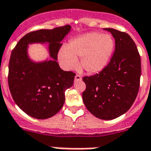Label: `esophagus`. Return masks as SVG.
<instances>
[{"instance_id":"esophagus-1","label":"esophagus","mask_w":151,"mask_h":151,"mask_svg":"<svg viewBox=\"0 0 151 151\" xmlns=\"http://www.w3.org/2000/svg\"><path fill=\"white\" fill-rule=\"evenodd\" d=\"M81 80H82V77L80 75H76L75 76V81H81Z\"/></svg>"}]
</instances>
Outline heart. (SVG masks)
I'll return each mask as SVG.
<instances>
[{
  "instance_id": "heart-1",
  "label": "heart",
  "mask_w": 151,
  "mask_h": 151,
  "mask_svg": "<svg viewBox=\"0 0 151 151\" xmlns=\"http://www.w3.org/2000/svg\"><path fill=\"white\" fill-rule=\"evenodd\" d=\"M114 48V40L108 34L91 32L72 39L61 47L58 58L63 66L71 70L80 67L88 73H97L106 66Z\"/></svg>"
}]
</instances>
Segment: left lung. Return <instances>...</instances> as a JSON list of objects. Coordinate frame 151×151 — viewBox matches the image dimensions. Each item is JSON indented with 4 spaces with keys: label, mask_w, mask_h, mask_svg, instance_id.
Wrapping results in <instances>:
<instances>
[{
    "label": "left lung",
    "mask_w": 151,
    "mask_h": 151,
    "mask_svg": "<svg viewBox=\"0 0 151 151\" xmlns=\"http://www.w3.org/2000/svg\"><path fill=\"white\" fill-rule=\"evenodd\" d=\"M110 32L115 42L109 63L99 74L83 78L86 89L83 100L96 117L111 120L131 108L139 89L141 59L135 43L126 32L114 28Z\"/></svg>",
    "instance_id": "obj_1"
}]
</instances>
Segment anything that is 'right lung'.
<instances>
[{
  "instance_id": "1",
  "label": "right lung",
  "mask_w": 151,
  "mask_h": 151,
  "mask_svg": "<svg viewBox=\"0 0 151 151\" xmlns=\"http://www.w3.org/2000/svg\"><path fill=\"white\" fill-rule=\"evenodd\" d=\"M71 30L65 25L40 29L26 34L12 50L9 64L8 82L13 100L20 109L37 119L52 117L65 101V91L74 82L72 71L62 70L57 63L61 41ZM49 44L51 59L34 62L27 54L28 44Z\"/></svg>"
}]
</instances>
